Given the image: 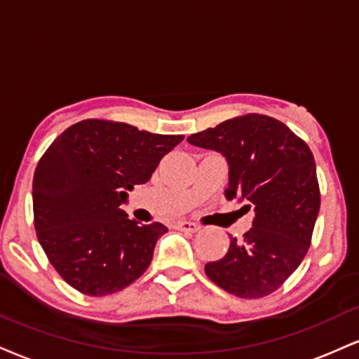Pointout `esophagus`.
Returning <instances> with one entry per match:
<instances>
[{
    "label": "esophagus",
    "mask_w": 359,
    "mask_h": 359,
    "mask_svg": "<svg viewBox=\"0 0 359 359\" xmlns=\"http://www.w3.org/2000/svg\"><path fill=\"white\" fill-rule=\"evenodd\" d=\"M175 229H179V231H184V232H197L198 226L196 222H191V221H179L175 224Z\"/></svg>",
    "instance_id": "1"
}]
</instances>
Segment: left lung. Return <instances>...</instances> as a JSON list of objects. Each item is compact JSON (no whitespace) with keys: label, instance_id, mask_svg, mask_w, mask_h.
<instances>
[{"label":"left lung","instance_id":"8db88e82","mask_svg":"<svg viewBox=\"0 0 359 359\" xmlns=\"http://www.w3.org/2000/svg\"><path fill=\"white\" fill-rule=\"evenodd\" d=\"M187 142L226 157V197L249 202L244 207L256 212L244 239L231 237L226 256L207 262V278L244 299L269 296L311 245L321 204L313 152L287 125L259 114L226 120Z\"/></svg>","mask_w":359,"mask_h":359}]
</instances>
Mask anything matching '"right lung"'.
Returning <instances> with one entry per match:
<instances>
[{
	"instance_id": "1",
	"label": "right lung",
	"mask_w": 359,
	"mask_h": 359,
	"mask_svg": "<svg viewBox=\"0 0 359 359\" xmlns=\"http://www.w3.org/2000/svg\"><path fill=\"white\" fill-rule=\"evenodd\" d=\"M182 140L88 118L68 127L43 154L33 177L36 237L56 273L81 294L122 291L150 266L167 227L140 226L120 205Z\"/></svg>"
}]
</instances>
